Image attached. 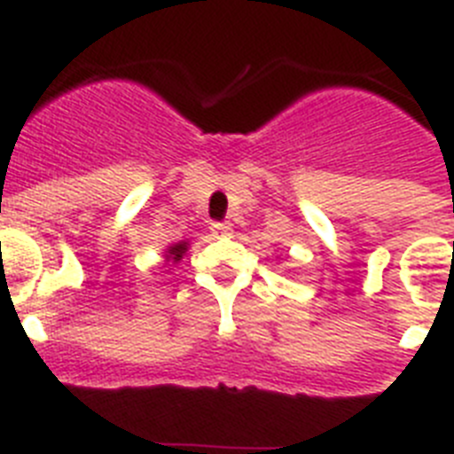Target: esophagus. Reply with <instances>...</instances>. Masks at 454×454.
<instances>
[{
  "label": "esophagus",
  "mask_w": 454,
  "mask_h": 454,
  "mask_svg": "<svg viewBox=\"0 0 454 454\" xmlns=\"http://www.w3.org/2000/svg\"><path fill=\"white\" fill-rule=\"evenodd\" d=\"M211 234L214 236H230L231 224L230 223H214L211 224Z\"/></svg>",
  "instance_id": "1"
}]
</instances>
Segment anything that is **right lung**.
Returning <instances> with one entry per match:
<instances>
[{
    "label": "right lung",
    "instance_id": "add662e5",
    "mask_svg": "<svg viewBox=\"0 0 454 454\" xmlns=\"http://www.w3.org/2000/svg\"><path fill=\"white\" fill-rule=\"evenodd\" d=\"M186 250H188V243L186 240H179V243H175V246H170L166 250V262L168 263H177V262H182V256L186 254Z\"/></svg>",
    "mask_w": 454,
    "mask_h": 454
}]
</instances>
